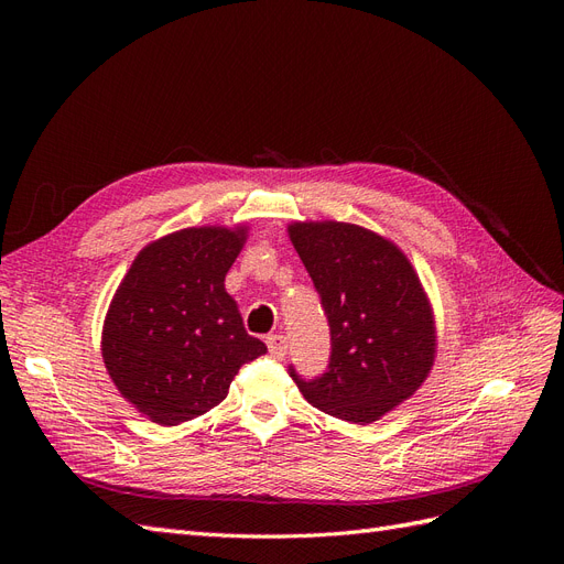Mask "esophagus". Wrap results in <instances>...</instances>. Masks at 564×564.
Masks as SVG:
<instances>
[{"mask_svg": "<svg viewBox=\"0 0 564 564\" xmlns=\"http://www.w3.org/2000/svg\"><path fill=\"white\" fill-rule=\"evenodd\" d=\"M268 350H270V355L272 357H278V360H282V357L286 355V338L282 336V334H272V336H268Z\"/></svg>", "mask_w": 564, "mask_h": 564, "instance_id": "34e87169", "label": "esophagus"}]
</instances>
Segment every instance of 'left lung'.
Segmentation results:
<instances>
[{
    "label": "left lung",
    "instance_id": "8db88e82",
    "mask_svg": "<svg viewBox=\"0 0 564 564\" xmlns=\"http://www.w3.org/2000/svg\"><path fill=\"white\" fill-rule=\"evenodd\" d=\"M289 240L329 319L332 357L319 379L289 369L303 398L336 419L367 425L429 379L437 332L429 294L404 251L340 220H294Z\"/></svg>",
    "mask_w": 564,
    "mask_h": 564
}]
</instances>
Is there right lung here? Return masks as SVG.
<instances>
[{"instance_id":"right-lung-1","label":"right lung","mask_w":564,"mask_h":564,"mask_svg":"<svg viewBox=\"0 0 564 564\" xmlns=\"http://www.w3.org/2000/svg\"><path fill=\"white\" fill-rule=\"evenodd\" d=\"M247 226L183 228L135 256L106 313L100 352L119 395L160 425L224 402L235 373L265 355L247 334L226 275Z\"/></svg>"}]
</instances>
